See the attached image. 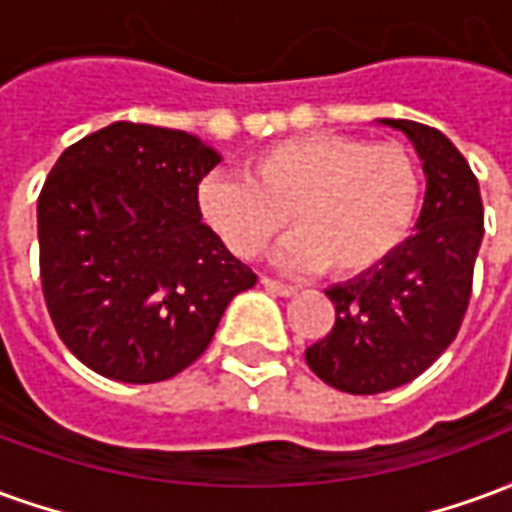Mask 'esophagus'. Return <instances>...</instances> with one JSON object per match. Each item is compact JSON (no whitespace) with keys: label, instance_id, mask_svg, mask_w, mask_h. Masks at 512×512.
<instances>
[{"label":"esophagus","instance_id":"1","mask_svg":"<svg viewBox=\"0 0 512 512\" xmlns=\"http://www.w3.org/2000/svg\"><path fill=\"white\" fill-rule=\"evenodd\" d=\"M263 288L271 290V293H277V296H293L296 293V285H288V282H279V279H271V277H263Z\"/></svg>","mask_w":512,"mask_h":512}]
</instances>
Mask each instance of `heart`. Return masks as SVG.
Listing matches in <instances>:
<instances>
[{"label":"heart","mask_w":512,"mask_h":512,"mask_svg":"<svg viewBox=\"0 0 512 512\" xmlns=\"http://www.w3.org/2000/svg\"><path fill=\"white\" fill-rule=\"evenodd\" d=\"M246 175H211L197 205L233 255L252 260L290 224L279 260L356 277L406 244L422 200L408 147L362 136L304 134L246 158Z\"/></svg>","instance_id":"1"}]
</instances>
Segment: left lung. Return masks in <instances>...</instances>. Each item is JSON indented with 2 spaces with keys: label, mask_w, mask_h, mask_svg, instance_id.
Returning a JSON list of instances; mask_svg holds the SVG:
<instances>
[{
  "label": "left lung",
  "mask_w": 512,
  "mask_h": 512,
  "mask_svg": "<svg viewBox=\"0 0 512 512\" xmlns=\"http://www.w3.org/2000/svg\"><path fill=\"white\" fill-rule=\"evenodd\" d=\"M411 139L428 178L417 233L381 266L326 290L332 332L304 356L315 376L348 395L414 381L461 329L483 241V200L469 161L447 136L414 120H381Z\"/></svg>",
  "instance_id": "1"
}]
</instances>
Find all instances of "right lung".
<instances>
[{
  "instance_id": "right-lung-1",
  "label": "right lung",
  "mask_w": 512,
  "mask_h": 512,
  "mask_svg": "<svg viewBox=\"0 0 512 512\" xmlns=\"http://www.w3.org/2000/svg\"><path fill=\"white\" fill-rule=\"evenodd\" d=\"M222 156L197 136L112 123L71 145L38 197L40 285L79 362L123 384L178 376L257 282L202 222Z\"/></svg>"
}]
</instances>
